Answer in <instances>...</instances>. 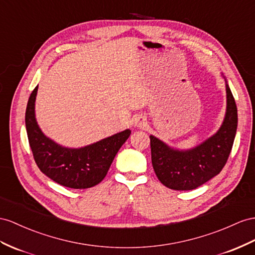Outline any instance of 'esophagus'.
<instances>
[{
    "label": "esophagus",
    "instance_id": "1",
    "mask_svg": "<svg viewBox=\"0 0 255 255\" xmlns=\"http://www.w3.org/2000/svg\"><path fill=\"white\" fill-rule=\"evenodd\" d=\"M145 124V120L143 117H136L135 122H134V126L136 127H143Z\"/></svg>",
    "mask_w": 255,
    "mask_h": 255
}]
</instances>
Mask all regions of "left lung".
Wrapping results in <instances>:
<instances>
[{
	"label": "left lung",
	"instance_id": "1",
	"mask_svg": "<svg viewBox=\"0 0 255 255\" xmlns=\"http://www.w3.org/2000/svg\"><path fill=\"white\" fill-rule=\"evenodd\" d=\"M226 112L214 134L192 148L179 149L151 134L152 165L158 180L175 191L195 190L221 172L232 151L237 131V107L227 80Z\"/></svg>",
	"mask_w": 255,
	"mask_h": 255
}]
</instances>
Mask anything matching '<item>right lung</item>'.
Instances as JSON below:
<instances>
[{
	"label": "right lung",
	"mask_w": 255,
	"mask_h": 255,
	"mask_svg": "<svg viewBox=\"0 0 255 255\" xmlns=\"http://www.w3.org/2000/svg\"><path fill=\"white\" fill-rule=\"evenodd\" d=\"M37 88L32 91L25 110V128L37 167L49 179L67 187L89 188L99 184L131 130L126 129L86 146H62L45 135L36 122Z\"/></svg>",
	"instance_id": "1"
}]
</instances>
